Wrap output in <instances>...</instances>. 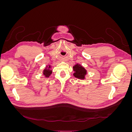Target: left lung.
Here are the masks:
<instances>
[{"label":"left lung","mask_w":132,"mask_h":132,"mask_svg":"<svg viewBox=\"0 0 132 132\" xmlns=\"http://www.w3.org/2000/svg\"><path fill=\"white\" fill-rule=\"evenodd\" d=\"M73 70L75 71L73 75L75 78L80 79H84L85 76L86 74V70L79 64H77L73 67Z\"/></svg>","instance_id":"left-lung-1"}]
</instances>
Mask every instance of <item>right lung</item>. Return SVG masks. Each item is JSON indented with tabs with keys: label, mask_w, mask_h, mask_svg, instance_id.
I'll return each instance as SVG.
<instances>
[{
	"label": "right lung",
	"mask_w": 132,
	"mask_h": 132,
	"mask_svg": "<svg viewBox=\"0 0 132 132\" xmlns=\"http://www.w3.org/2000/svg\"><path fill=\"white\" fill-rule=\"evenodd\" d=\"M50 68H51V67H50V65L49 67H48V69L46 68V69H45V70H43V74L44 75H45V77H47V78L49 77L51 75V74H52V70L50 69Z\"/></svg>",
	"instance_id": "obj_1"
}]
</instances>
